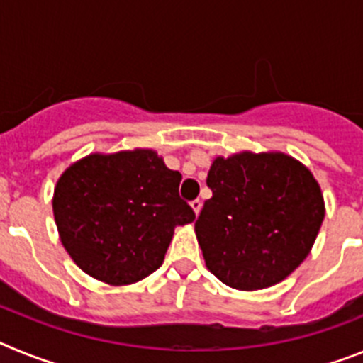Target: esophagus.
Instances as JSON below:
<instances>
[{"label": "esophagus", "mask_w": 363, "mask_h": 363, "mask_svg": "<svg viewBox=\"0 0 363 363\" xmlns=\"http://www.w3.org/2000/svg\"><path fill=\"white\" fill-rule=\"evenodd\" d=\"M191 207H192V211L198 214V213H200V209H201V201L200 200H192Z\"/></svg>", "instance_id": "esophagus-1"}]
</instances>
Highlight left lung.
I'll return each instance as SVG.
<instances>
[{"label": "left lung", "instance_id": "1", "mask_svg": "<svg viewBox=\"0 0 363 363\" xmlns=\"http://www.w3.org/2000/svg\"><path fill=\"white\" fill-rule=\"evenodd\" d=\"M213 196L198 216L205 264L229 287L255 291L289 277L322 227L323 196L306 167L280 152L216 158Z\"/></svg>", "mask_w": 363, "mask_h": 363}]
</instances>
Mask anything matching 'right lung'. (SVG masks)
<instances>
[{
    "label": "right lung",
    "mask_w": 363,
    "mask_h": 363,
    "mask_svg": "<svg viewBox=\"0 0 363 363\" xmlns=\"http://www.w3.org/2000/svg\"><path fill=\"white\" fill-rule=\"evenodd\" d=\"M182 174L152 150L91 154L62 174L54 220L82 271L111 285L149 277L162 265L176 225L196 214L179 196Z\"/></svg>",
    "instance_id": "obj_1"
}]
</instances>
